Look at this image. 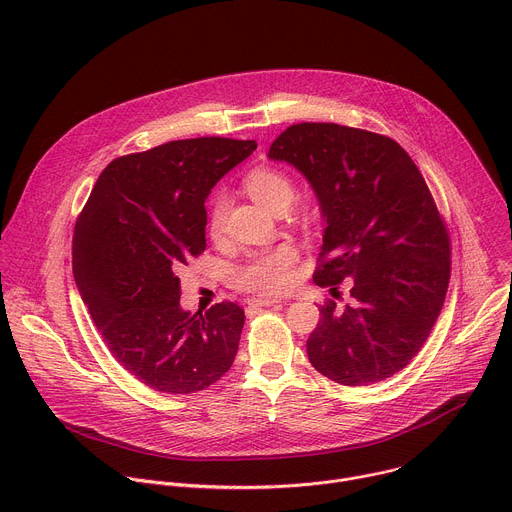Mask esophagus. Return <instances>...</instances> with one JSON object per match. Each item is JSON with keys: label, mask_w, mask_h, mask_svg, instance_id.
I'll return each mask as SVG.
<instances>
[{"label": "esophagus", "mask_w": 512, "mask_h": 512, "mask_svg": "<svg viewBox=\"0 0 512 512\" xmlns=\"http://www.w3.org/2000/svg\"><path fill=\"white\" fill-rule=\"evenodd\" d=\"M247 304L253 308H267V306H283L285 302L273 300V298H251Z\"/></svg>", "instance_id": "esophagus-1"}]
</instances>
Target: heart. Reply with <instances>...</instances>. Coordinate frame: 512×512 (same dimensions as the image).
<instances>
[{
    "label": "heart",
    "mask_w": 512,
    "mask_h": 512,
    "mask_svg": "<svg viewBox=\"0 0 512 512\" xmlns=\"http://www.w3.org/2000/svg\"><path fill=\"white\" fill-rule=\"evenodd\" d=\"M245 188L249 194L273 212H283L294 198V180L279 168L257 166L245 176ZM227 218V196L225 192H214L208 208V231L218 239L225 231ZM298 261V251L291 245H279L267 251H257L241 263L233 279L235 283L253 294L275 296L289 289L294 283V265Z\"/></svg>",
    "instance_id": "b5f03b06"
}]
</instances>
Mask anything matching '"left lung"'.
<instances>
[{"label":"left lung","instance_id":"1","mask_svg":"<svg viewBox=\"0 0 512 512\" xmlns=\"http://www.w3.org/2000/svg\"><path fill=\"white\" fill-rule=\"evenodd\" d=\"M269 158L298 168L318 196L326 229L314 281L350 283L344 310L320 308L312 367L346 387L393 377L421 350L450 283L448 229L419 168L395 139L338 123L287 127Z\"/></svg>","mask_w":512,"mask_h":512}]
</instances>
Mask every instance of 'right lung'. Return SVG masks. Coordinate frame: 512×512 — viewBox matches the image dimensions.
I'll list each match as a JSON object with an SVG mask.
<instances>
[{
    "label": "right lung",
    "instance_id": "add662e5",
    "mask_svg": "<svg viewBox=\"0 0 512 512\" xmlns=\"http://www.w3.org/2000/svg\"><path fill=\"white\" fill-rule=\"evenodd\" d=\"M255 148L253 139L196 137L115 158L77 218L72 273L81 298L115 360L154 391H202L237 356L243 308L184 312L176 271L206 249L212 186Z\"/></svg>",
    "mask_w": 512,
    "mask_h": 512
}]
</instances>
